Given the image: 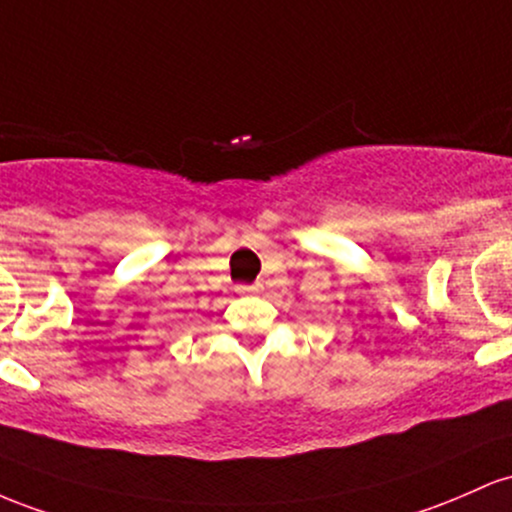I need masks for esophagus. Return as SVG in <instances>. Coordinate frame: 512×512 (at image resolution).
Listing matches in <instances>:
<instances>
[{"mask_svg": "<svg viewBox=\"0 0 512 512\" xmlns=\"http://www.w3.org/2000/svg\"><path fill=\"white\" fill-rule=\"evenodd\" d=\"M258 287H254V285H239L237 287V292H241V295H249V292H256Z\"/></svg>", "mask_w": 512, "mask_h": 512, "instance_id": "34e87169", "label": "esophagus"}]
</instances>
